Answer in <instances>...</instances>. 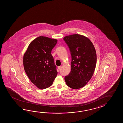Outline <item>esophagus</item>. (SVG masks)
<instances>
[{
    "label": "esophagus",
    "instance_id": "esophagus-1",
    "mask_svg": "<svg viewBox=\"0 0 123 123\" xmlns=\"http://www.w3.org/2000/svg\"><path fill=\"white\" fill-rule=\"evenodd\" d=\"M61 68V66H58V69L59 70H60V69Z\"/></svg>",
    "mask_w": 123,
    "mask_h": 123
}]
</instances>
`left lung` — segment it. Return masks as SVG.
<instances>
[{"mask_svg": "<svg viewBox=\"0 0 123 123\" xmlns=\"http://www.w3.org/2000/svg\"><path fill=\"white\" fill-rule=\"evenodd\" d=\"M63 39L72 57L70 73L65 77L66 84L72 89L84 87L92 78L96 67L97 55L94 45L86 37L73 34Z\"/></svg>", "mask_w": 123, "mask_h": 123, "instance_id": "1", "label": "left lung"}]
</instances>
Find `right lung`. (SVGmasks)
Here are the masks:
<instances>
[{"instance_id":"right-lung-1","label":"right lung","mask_w":123,"mask_h":123,"mask_svg":"<svg viewBox=\"0 0 123 123\" xmlns=\"http://www.w3.org/2000/svg\"><path fill=\"white\" fill-rule=\"evenodd\" d=\"M57 40L47 37H38L29 45L23 57V65L27 75L39 89L52 84L58 72L51 55Z\"/></svg>"}]
</instances>
